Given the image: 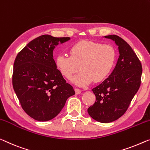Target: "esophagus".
Returning a JSON list of instances; mask_svg holds the SVG:
<instances>
[{"label": "esophagus", "instance_id": "esophagus-1", "mask_svg": "<svg viewBox=\"0 0 150 150\" xmlns=\"http://www.w3.org/2000/svg\"><path fill=\"white\" fill-rule=\"evenodd\" d=\"M74 91H75V93H76V94H79L81 93V90L79 89V88H76L74 89Z\"/></svg>", "mask_w": 150, "mask_h": 150}]
</instances>
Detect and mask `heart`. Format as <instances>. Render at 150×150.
Returning a JSON list of instances; mask_svg holds the SVG:
<instances>
[{
  "instance_id": "heart-1",
  "label": "heart",
  "mask_w": 150,
  "mask_h": 150,
  "mask_svg": "<svg viewBox=\"0 0 150 150\" xmlns=\"http://www.w3.org/2000/svg\"><path fill=\"white\" fill-rule=\"evenodd\" d=\"M115 59L116 52L112 45L83 40L70 47V56L58 55L56 66L64 78L71 80L80 65L81 72L73 78L72 82L78 86H86L93 80L100 82L109 76Z\"/></svg>"
}]
</instances>
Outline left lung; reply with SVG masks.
Returning a JSON list of instances; mask_svg holds the SVG:
<instances>
[{"label":"left lung","instance_id":"obj_1","mask_svg":"<svg viewBox=\"0 0 150 150\" xmlns=\"http://www.w3.org/2000/svg\"><path fill=\"white\" fill-rule=\"evenodd\" d=\"M119 46V57L109 77L93 88L96 100L88 109L90 116L100 123L114 121L125 114L141 84V62L131 46L116 35L105 36Z\"/></svg>","mask_w":150,"mask_h":150}]
</instances>
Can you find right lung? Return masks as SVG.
Here are the masks:
<instances>
[{
	"instance_id": "right-lung-1",
	"label": "right lung",
	"mask_w": 150,
	"mask_h": 150,
	"mask_svg": "<svg viewBox=\"0 0 150 150\" xmlns=\"http://www.w3.org/2000/svg\"><path fill=\"white\" fill-rule=\"evenodd\" d=\"M70 40L50 35L34 39L18 53L13 66V86L21 107L39 121L56 117L68 97L75 94L57 69L54 45Z\"/></svg>"
}]
</instances>
